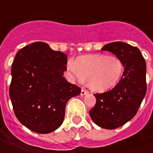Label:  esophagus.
Segmentation results:
<instances>
[{
    "mask_svg": "<svg viewBox=\"0 0 153 153\" xmlns=\"http://www.w3.org/2000/svg\"><path fill=\"white\" fill-rule=\"evenodd\" d=\"M88 93H89V91H88L87 90H85V88H82L81 92H80V95H81V96H85V95H86Z\"/></svg>",
    "mask_w": 153,
    "mask_h": 153,
    "instance_id": "34e87169",
    "label": "esophagus"
}]
</instances>
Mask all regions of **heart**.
Here are the masks:
<instances>
[{"label":"heart","mask_w":153,"mask_h":153,"mask_svg":"<svg viewBox=\"0 0 153 153\" xmlns=\"http://www.w3.org/2000/svg\"><path fill=\"white\" fill-rule=\"evenodd\" d=\"M68 71L78 81L87 79L94 91H103L113 87L124 72V64L116 56L102 54L82 56L67 65Z\"/></svg>","instance_id":"heart-1"}]
</instances>
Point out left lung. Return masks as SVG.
<instances>
[{"mask_svg": "<svg viewBox=\"0 0 153 153\" xmlns=\"http://www.w3.org/2000/svg\"><path fill=\"white\" fill-rule=\"evenodd\" d=\"M102 50L120 58L124 70L112 90L95 94L97 102L90 116L98 126L113 129L126 124L137 113L146 92V66L139 49L124 42L109 43Z\"/></svg>", "mask_w": 153, "mask_h": 153, "instance_id": "8db88e82", "label": "left lung"}]
</instances>
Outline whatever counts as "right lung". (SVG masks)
I'll return each instance as SVG.
<instances>
[{
    "label": "right lung",
    "instance_id": "1",
    "mask_svg": "<svg viewBox=\"0 0 153 153\" xmlns=\"http://www.w3.org/2000/svg\"><path fill=\"white\" fill-rule=\"evenodd\" d=\"M68 56L45 42L24 46L12 65L9 95L14 113L22 124L40 134H48L62 124L65 107L81 89L62 76Z\"/></svg>",
    "mask_w": 153,
    "mask_h": 153
}]
</instances>
